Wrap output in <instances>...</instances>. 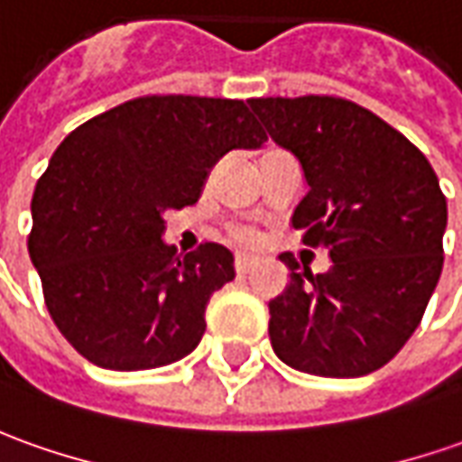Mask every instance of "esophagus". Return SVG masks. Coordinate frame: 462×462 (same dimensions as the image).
<instances>
[{"mask_svg":"<svg viewBox=\"0 0 462 462\" xmlns=\"http://www.w3.org/2000/svg\"><path fill=\"white\" fill-rule=\"evenodd\" d=\"M253 268H255V260H253V257H245V255L235 257V271L240 273V275L250 273Z\"/></svg>","mask_w":462,"mask_h":462,"instance_id":"esophagus-1","label":"esophagus"}]
</instances>
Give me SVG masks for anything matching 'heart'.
Instances as JSON below:
<instances>
[{"mask_svg": "<svg viewBox=\"0 0 462 462\" xmlns=\"http://www.w3.org/2000/svg\"><path fill=\"white\" fill-rule=\"evenodd\" d=\"M235 243H240L243 247H250V245L257 243V235L253 230H247V227H237L235 230Z\"/></svg>", "mask_w": 462, "mask_h": 462, "instance_id": "b5f03b06", "label": "heart"}]
</instances>
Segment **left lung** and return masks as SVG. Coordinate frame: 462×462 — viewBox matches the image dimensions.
<instances>
[{
	"mask_svg": "<svg viewBox=\"0 0 462 462\" xmlns=\"http://www.w3.org/2000/svg\"><path fill=\"white\" fill-rule=\"evenodd\" d=\"M247 103L306 179L291 225L331 260L313 275L288 253L278 255L291 283L268 303L273 351L306 374H369L415 334L440 281V181L425 153L351 100Z\"/></svg>",
	"mask_w": 462,
	"mask_h": 462,
	"instance_id": "8db88e82",
	"label": "left lung"
}]
</instances>
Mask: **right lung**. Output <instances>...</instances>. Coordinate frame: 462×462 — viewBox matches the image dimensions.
I'll list each match as a JSON object with an SVG mask.
<instances>
[{"mask_svg": "<svg viewBox=\"0 0 462 462\" xmlns=\"http://www.w3.org/2000/svg\"><path fill=\"white\" fill-rule=\"evenodd\" d=\"M265 141L243 100L149 96L60 143L34 187L30 257L52 321L88 362L139 372L197 349L235 257L215 243L179 257L164 212L194 205L225 153Z\"/></svg>", "mask_w": 462, "mask_h": 462, "instance_id": "obj_1", "label": "right lung"}]
</instances>
